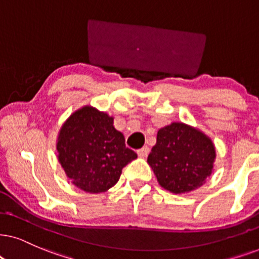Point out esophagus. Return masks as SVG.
Masks as SVG:
<instances>
[{
    "mask_svg": "<svg viewBox=\"0 0 259 259\" xmlns=\"http://www.w3.org/2000/svg\"><path fill=\"white\" fill-rule=\"evenodd\" d=\"M137 154H139L140 158H146V156L149 154V148L147 146L143 147V148L137 150Z\"/></svg>",
    "mask_w": 259,
    "mask_h": 259,
    "instance_id": "1",
    "label": "esophagus"
}]
</instances>
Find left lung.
Instances as JSON below:
<instances>
[{
  "label": "left lung",
  "instance_id": "1",
  "mask_svg": "<svg viewBox=\"0 0 259 259\" xmlns=\"http://www.w3.org/2000/svg\"><path fill=\"white\" fill-rule=\"evenodd\" d=\"M215 156V147L207 135L184 123H172L158 132L147 161L163 189L184 194L204 184Z\"/></svg>",
  "mask_w": 259,
  "mask_h": 259
}]
</instances>
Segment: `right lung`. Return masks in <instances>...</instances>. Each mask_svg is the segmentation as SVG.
<instances>
[{
	"instance_id": "right-lung-1",
	"label": "right lung",
	"mask_w": 259,
	"mask_h": 259,
	"mask_svg": "<svg viewBox=\"0 0 259 259\" xmlns=\"http://www.w3.org/2000/svg\"><path fill=\"white\" fill-rule=\"evenodd\" d=\"M58 161L78 189L105 192L118 182L123 167L137 158L126 148L113 118L92 106L75 111L65 120L57 140Z\"/></svg>"
}]
</instances>
